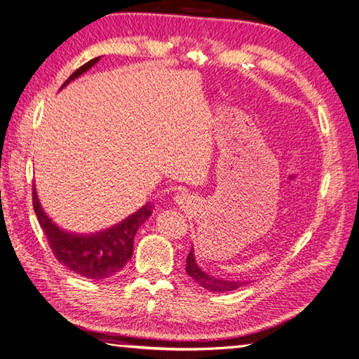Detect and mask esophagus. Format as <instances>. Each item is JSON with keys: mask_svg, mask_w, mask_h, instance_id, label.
Wrapping results in <instances>:
<instances>
[{"mask_svg": "<svg viewBox=\"0 0 359 359\" xmlns=\"http://www.w3.org/2000/svg\"><path fill=\"white\" fill-rule=\"evenodd\" d=\"M174 198H176V202H177L179 205L187 203V196H185V194H177Z\"/></svg>", "mask_w": 359, "mask_h": 359, "instance_id": "obj_1", "label": "esophagus"}]
</instances>
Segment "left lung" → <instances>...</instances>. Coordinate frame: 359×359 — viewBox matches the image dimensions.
Here are the masks:
<instances>
[{
    "label": "left lung",
    "mask_w": 359,
    "mask_h": 359,
    "mask_svg": "<svg viewBox=\"0 0 359 359\" xmlns=\"http://www.w3.org/2000/svg\"><path fill=\"white\" fill-rule=\"evenodd\" d=\"M187 273L197 283L198 286L208 289L210 292H231V290H236L248 283V281H238V280L237 281L224 280L220 277H215V275L208 273L197 264L193 248H191V251L187 257Z\"/></svg>",
    "instance_id": "1"
}]
</instances>
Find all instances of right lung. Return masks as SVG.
<instances>
[{
    "label": "right lung",
    "instance_id": "add662e5",
    "mask_svg": "<svg viewBox=\"0 0 359 359\" xmlns=\"http://www.w3.org/2000/svg\"><path fill=\"white\" fill-rule=\"evenodd\" d=\"M99 60H101V56L79 67L64 82L62 87L88 72ZM32 197L38 222L44 231L56 260L61 262L74 273L91 280L110 278L127 264L133 255V245H135L137 229L153 214V203H145L140 210L110 228L91 232V234H76V232H69L57 226L48 217L38 198L35 183H33Z\"/></svg>",
    "mask_w": 359,
    "mask_h": 359
}]
</instances>
